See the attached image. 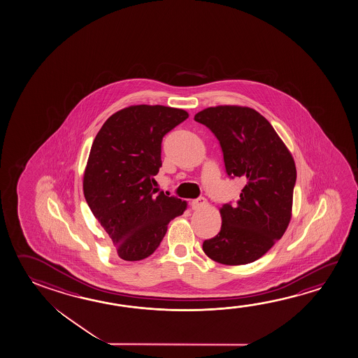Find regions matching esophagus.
I'll use <instances>...</instances> for the list:
<instances>
[{"instance_id": "1", "label": "esophagus", "mask_w": 358, "mask_h": 358, "mask_svg": "<svg viewBox=\"0 0 358 358\" xmlns=\"http://www.w3.org/2000/svg\"><path fill=\"white\" fill-rule=\"evenodd\" d=\"M190 206L192 208L196 210V209H201V208H206L208 206V201H206V198H203V196H200L198 199L192 200V203H190Z\"/></svg>"}]
</instances>
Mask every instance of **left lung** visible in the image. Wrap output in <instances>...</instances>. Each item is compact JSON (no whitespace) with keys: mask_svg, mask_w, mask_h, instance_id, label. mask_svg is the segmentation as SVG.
Returning <instances> with one entry per match:
<instances>
[{"mask_svg":"<svg viewBox=\"0 0 358 358\" xmlns=\"http://www.w3.org/2000/svg\"><path fill=\"white\" fill-rule=\"evenodd\" d=\"M194 120L218 139L228 176L245 182L236 204L220 208V231L204 241L203 250L222 264H248L266 255L289 224L296 164L267 119L250 108H208Z\"/></svg>","mask_w":358,"mask_h":358,"instance_id":"left-lung-1","label":"left lung"}]
</instances>
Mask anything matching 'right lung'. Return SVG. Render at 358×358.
I'll use <instances>...</instances> for the list:
<instances>
[{
	"label": "right lung",
	"instance_id": "obj_1",
	"mask_svg": "<svg viewBox=\"0 0 358 358\" xmlns=\"http://www.w3.org/2000/svg\"><path fill=\"white\" fill-rule=\"evenodd\" d=\"M188 113L162 105H135L105 122L91 146L84 174L86 203L124 261H141L163 241L170 220L187 201L157 193L162 141Z\"/></svg>",
	"mask_w": 358,
	"mask_h": 358
}]
</instances>
